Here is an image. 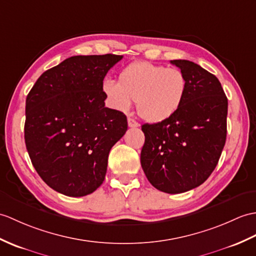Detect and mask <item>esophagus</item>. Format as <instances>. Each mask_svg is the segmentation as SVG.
Segmentation results:
<instances>
[{"label": "esophagus", "mask_w": 256, "mask_h": 256, "mask_svg": "<svg viewBox=\"0 0 256 256\" xmlns=\"http://www.w3.org/2000/svg\"><path fill=\"white\" fill-rule=\"evenodd\" d=\"M128 126L130 128H138L140 126V124L136 122L134 118H128Z\"/></svg>", "instance_id": "1"}]
</instances>
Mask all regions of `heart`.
<instances>
[{"label": "heart", "instance_id": "obj_1", "mask_svg": "<svg viewBox=\"0 0 256 256\" xmlns=\"http://www.w3.org/2000/svg\"><path fill=\"white\" fill-rule=\"evenodd\" d=\"M188 80L181 70L146 61L133 62L118 73V82L106 78L101 92L112 109L128 112L136 100L142 118L150 123L168 121L180 110Z\"/></svg>", "mask_w": 256, "mask_h": 256}]
</instances>
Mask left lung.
Instances as JSON below:
<instances>
[{"instance_id": "obj_1", "label": "left lung", "mask_w": 256, "mask_h": 256, "mask_svg": "<svg viewBox=\"0 0 256 256\" xmlns=\"http://www.w3.org/2000/svg\"><path fill=\"white\" fill-rule=\"evenodd\" d=\"M188 80L180 110L168 121L144 124L140 164L164 193L190 191L216 168L227 138L228 99L215 75L188 60H174Z\"/></svg>"}]
</instances>
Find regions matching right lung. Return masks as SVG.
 <instances>
[{"mask_svg":"<svg viewBox=\"0 0 256 256\" xmlns=\"http://www.w3.org/2000/svg\"><path fill=\"white\" fill-rule=\"evenodd\" d=\"M122 56H76L41 75L26 98L25 142L41 179L70 198L102 184L108 156L126 134L123 112L104 106V76Z\"/></svg>","mask_w":256,"mask_h":256,"instance_id":"add662e5","label":"right lung"}]
</instances>
